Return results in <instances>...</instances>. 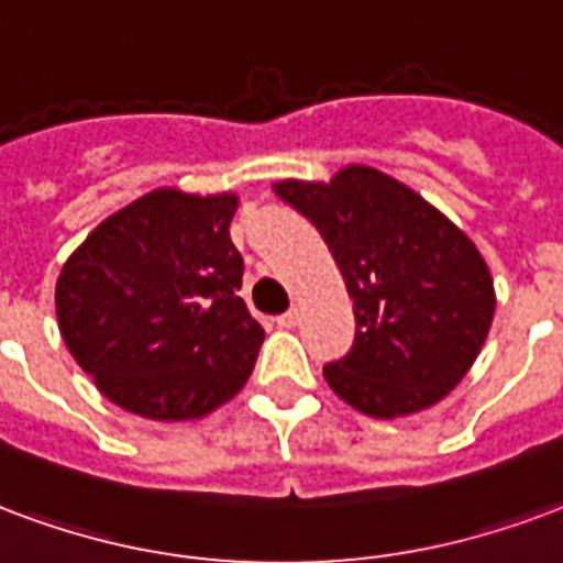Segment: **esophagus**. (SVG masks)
I'll return each instance as SVG.
<instances>
[{
	"label": "esophagus",
	"instance_id": "obj_1",
	"mask_svg": "<svg viewBox=\"0 0 563 563\" xmlns=\"http://www.w3.org/2000/svg\"><path fill=\"white\" fill-rule=\"evenodd\" d=\"M298 322H301V310H298V307H292V310H286L283 316H277V324H280V328H295Z\"/></svg>",
	"mask_w": 563,
	"mask_h": 563
}]
</instances>
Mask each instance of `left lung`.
Returning a JSON list of instances; mask_svg holds the SVG:
<instances>
[{"label":"left lung","mask_w":563,"mask_h":563,"mask_svg":"<svg viewBox=\"0 0 563 563\" xmlns=\"http://www.w3.org/2000/svg\"><path fill=\"white\" fill-rule=\"evenodd\" d=\"M274 194L324 239L355 301V343L324 364L336 397L369 418L435 406L468 373L495 313L493 277L451 220L369 166Z\"/></svg>","instance_id":"left-lung-1"}]
</instances>
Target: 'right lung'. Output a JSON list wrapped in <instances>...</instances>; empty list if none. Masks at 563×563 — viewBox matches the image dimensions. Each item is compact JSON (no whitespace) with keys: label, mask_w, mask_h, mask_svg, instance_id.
Masks as SVG:
<instances>
[{"label":"right lung","mask_w":563,"mask_h":563,"mask_svg":"<svg viewBox=\"0 0 563 563\" xmlns=\"http://www.w3.org/2000/svg\"><path fill=\"white\" fill-rule=\"evenodd\" d=\"M235 208L232 194L154 190L65 262L59 331L115 406L152 420L202 418L253 373L265 331L239 298Z\"/></svg>","instance_id":"1"}]
</instances>
